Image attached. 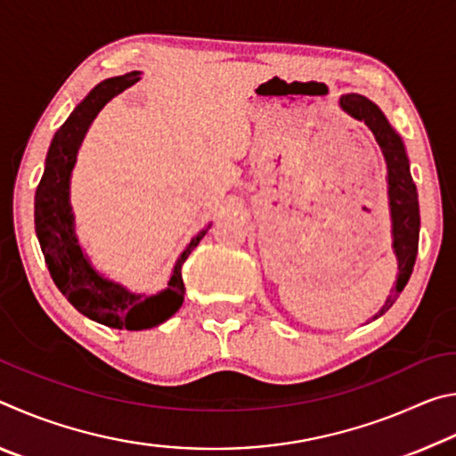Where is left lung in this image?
I'll return each mask as SVG.
<instances>
[{
  "mask_svg": "<svg viewBox=\"0 0 456 456\" xmlns=\"http://www.w3.org/2000/svg\"><path fill=\"white\" fill-rule=\"evenodd\" d=\"M339 108L352 118L372 130L378 146L386 160V183H388V207L392 221V249H395L398 275L395 289L386 297L384 305L372 315V320L380 318L396 302L400 291L411 280L416 251H419V231H420V211H419V192L411 175L406 149L400 134L390 126L388 118L372 100L360 94H346L339 98Z\"/></svg>",
  "mask_w": 456,
  "mask_h": 456,
  "instance_id": "8db88e82",
  "label": "left lung"
}]
</instances>
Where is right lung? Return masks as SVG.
Listing matches in <instances>:
<instances>
[{"mask_svg":"<svg viewBox=\"0 0 456 456\" xmlns=\"http://www.w3.org/2000/svg\"><path fill=\"white\" fill-rule=\"evenodd\" d=\"M138 80L141 78H136L134 72L102 80L76 104L70 117L52 138L34 203L36 235L58 289L86 318L108 328L130 331L160 326L179 312L184 302L181 267L211 227L199 231L191 239L176 259L167 288L154 296L134 293L125 285L108 280L90 264L86 251L78 243L70 205V179L76 157L98 112Z\"/></svg>","mask_w":456,"mask_h":456,"instance_id":"obj_1","label":"right lung"}]
</instances>
